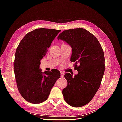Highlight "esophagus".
<instances>
[{"label":"esophagus","instance_id":"esophagus-1","mask_svg":"<svg viewBox=\"0 0 122 122\" xmlns=\"http://www.w3.org/2000/svg\"><path fill=\"white\" fill-rule=\"evenodd\" d=\"M60 73H61V77H63L64 76V73L63 72H60Z\"/></svg>","mask_w":122,"mask_h":122}]
</instances>
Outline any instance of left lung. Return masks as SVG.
<instances>
[{"label": "left lung", "instance_id": "8db88e82", "mask_svg": "<svg viewBox=\"0 0 122 122\" xmlns=\"http://www.w3.org/2000/svg\"><path fill=\"white\" fill-rule=\"evenodd\" d=\"M72 48L71 62L78 74L66 73L68 82L62 91L66 102L71 107H81L89 103L99 89L105 71L104 52L97 38L83 28L66 30L58 37Z\"/></svg>", "mask_w": 122, "mask_h": 122}]
</instances>
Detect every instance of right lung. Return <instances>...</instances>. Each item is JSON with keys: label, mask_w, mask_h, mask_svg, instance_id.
Returning a JSON list of instances; mask_svg holds the SVG:
<instances>
[{"label": "right lung", "mask_w": 122, "mask_h": 122, "mask_svg": "<svg viewBox=\"0 0 122 122\" xmlns=\"http://www.w3.org/2000/svg\"><path fill=\"white\" fill-rule=\"evenodd\" d=\"M60 30L39 28L27 33L15 53L14 69L18 91L23 98L33 104L47 99L60 76L56 69L42 73L39 66L48 48Z\"/></svg>", "instance_id": "right-lung-1"}]
</instances>
